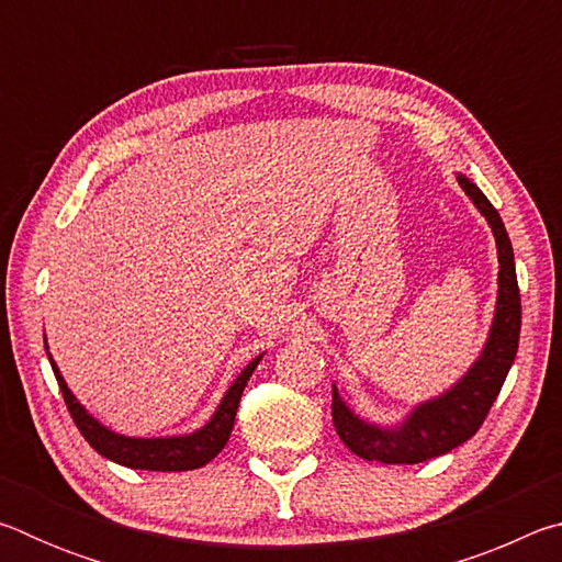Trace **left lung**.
Listing matches in <instances>:
<instances>
[{
	"label": "left lung",
	"instance_id": "left-lung-1",
	"mask_svg": "<svg viewBox=\"0 0 562 562\" xmlns=\"http://www.w3.org/2000/svg\"><path fill=\"white\" fill-rule=\"evenodd\" d=\"M456 180L475 205V211L486 217L498 250V294L488 337L459 382H453L449 389L426 398V402L414 404L412 412L394 424H376L359 416L341 398L337 384H331V422H335L339 439L347 443L349 451L367 461L422 463L469 441L491 412L513 361H516L520 337V292L510 237L498 211L481 193V188L463 173H456Z\"/></svg>",
	"mask_w": 562,
	"mask_h": 562
}]
</instances>
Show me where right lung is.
<instances>
[{
	"label": "right lung",
	"instance_id": "obj_1",
	"mask_svg": "<svg viewBox=\"0 0 562 562\" xmlns=\"http://www.w3.org/2000/svg\"><path fill=\"white\" fill-rule=\"evenodd\" d=\"M44 349H46V357L52 361L54 376L56 382H59L64 402L69 406V414L74 418V424L79 426L83 439H87L91 443V449L101 453L103 459L126 465V469H138V471H193V469H201V465H205L207 461H213L215 456L225 449L227 439H231L243 389L265 355L262 351V355L255 357L250 364H247L243 372L233 379V384L227 386L221 404L215 406L213 416L207 418L201 429L190 434H176V436H126L109 429V426H103L99 418L74 396L69 384H66V379L59 372V367H56L49 345H46V335H44Z\"/></svg>",
	"mask_w": 562,
	"mask_h": 562
}]
</instances>
